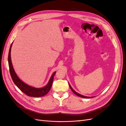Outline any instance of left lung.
Segmentation results:
<instances>
[{"label":"left lung","instance_id":"obj_1","mask_svg":"<svg viewBox=\"0 0 126 126\" xmlns=\"http://www.w3.org/2000/svg\"><path fill=\"white\" fill-rule=\"evenodd\" d=\"M69 87H70V89H71V90H72V92H73L75 94H76L77 95V96H79V97H81V98H93V97H87V96H83V95H82V94H78V93H77V92H76V91L72 88V87H71V86L70 85V84L69 83Z\"/></svg>","mask_w":126,"mask_h":126}]
</instances>
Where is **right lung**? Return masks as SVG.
Instances as JSON below:
<instances>
[{
    "label": "right lung",
    "mask_w": 126,
    "mask_h": 126,
    "mask_svg": "<svg viewBox=\"0 0 126 126\" xmlns=\"http://www.w3.org/2000/svg\"><path fill=\"white\" fill-rule=\"evenodd\" d=\"M13 43L11 44L10 47L9 49V54H8V64L9 67L10 74L11 75V78H12L15 84L16 85L22 92L25 93L29 97H40L44 96L50 90L51 87L52 86L53 80H54V77L56 74V71L54 72L51 77L49 79V80L47 84L45 87L42 88H35L32 86H30L26 83L22 81L18 77L16 73L15 72V70L13 66L11 60V49L12 47Z\"/></svg>",
    "instance_id": "1"
}]
</instances>
